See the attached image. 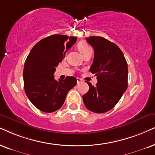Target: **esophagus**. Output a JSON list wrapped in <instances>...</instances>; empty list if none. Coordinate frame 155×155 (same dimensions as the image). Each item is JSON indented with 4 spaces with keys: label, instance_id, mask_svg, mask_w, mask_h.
I'll list each match as a JSON object with an SVG mask.
<instances>
[{
    "label": "esophagus",
    "instance_id": "1",
    "mask_svg": "<svg viewBox=\"0 0 155 155\" xmlns=\"http://www.w3.org/2000/svg\"><path fill=\"white\" fill-rule=\"evenodd\" d=\"M76 80H77V84H79L80 82H81V81H82V80L80 79V78H77Z\"/></svg>",
    "mask_w": 155,
    "mask_h": 155
}]
</instances>
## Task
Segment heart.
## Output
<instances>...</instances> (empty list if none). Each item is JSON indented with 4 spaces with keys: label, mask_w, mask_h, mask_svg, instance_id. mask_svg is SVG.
Returning a JSON list of instances; mask_svg holds the SVG:
<instances>
[{
    "label": "heart",
    "mask_w": 155,
    "mask_h": 155,
    "mask_svg": "<svg viewBox=\"0 0 155 155\" xmlns=\"http://www.w3.org/2000/svg\"><path fill=\"white\" fill-rule=\"evenodd\" d=\"M77 48L80 53H81L83 56L84 54H87V52L90 51H92L91 47L89 46V44H87V43L85 41H80L78 43Z\"/></svg>",
    "instance_id": "b5f03b06"
}]
</instances>
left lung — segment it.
I'll return each instance as SVG.
<instances>
[{"label": "left lung", "mask_w": 155, "mask_h": 155, "mask_svg": "<svg viewBox=\"0 0 155 155\" xmlns=\"http://www.w3.org/2000/svg\"><path fill=\"white\" fill-rule=\"evenodd\" d=\"M94 50V57L89 70L97 76L95 87L90 82L89 89L83 96L84 103L89 111L107 112L118 103L128 86V67L120 48L103 37L86 38Z\"/></svg>", "instance_id": "left-lung-1"}]
</instances>
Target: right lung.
<instances>
[{
	"instance_id": "obj_1",
	"label": "right lung",
	"mask_w": 155,
	"mask_h": 155,
	"mask_svg": "<svg viewBox=\"0 0 155 155\" xmlns=\"http://www.w3.org/2000/svg\"><path fill=\"white\" fill-rule=\"evenodd\" d=\"M76 37L52 35L38 41L29 53L23 68L24 89L27 97L39 110L51 113L64 104L68 91L76 84L74 76L54 79L56 67Z\"/></svg>"
}]
</instances>
